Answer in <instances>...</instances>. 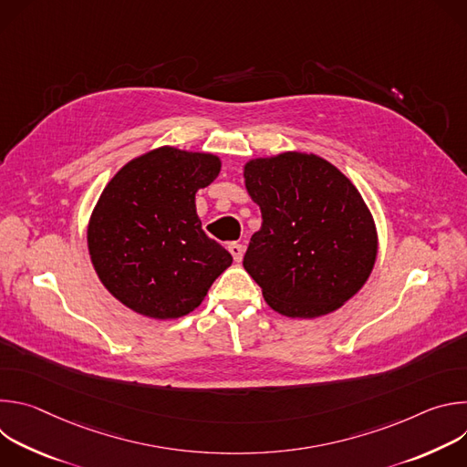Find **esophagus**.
Returning <instances> with one entry per match:
<instances>
[{"label": "esophagus", "instance_id": "34e87169", "mask_svg": "<svg viewBox=\"0 0 467 467\" xmlns=\"http://www.w3.org/2000/svg\"><path fill=\"white\" fill-rule=\"evenodd\" d=\"M229 251H231V254H233L234 262H242V256H244V247H242L240 244H236V242L229 244Z\"/></svg>", "mask_w": 467, "mask_h": 467}]
</instances>
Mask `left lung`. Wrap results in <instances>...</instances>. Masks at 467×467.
<instances>
[{
	"mask_svg": "<svg viewBox=\"0 0 467 467\" xmlns=\"http://www.w3.org/2000/svg\"><path fill=\"white\" fill-rule=\"evenodd\" d=\"M244 182L260 207L244 268L275 312L314 319L346 305L369 279L377 225L357 186L314 153L249 159Z\"/></svg>",
	"mask_w": 467,
	"mask_h": 467,
	"instance_id": "1",
	"label": "left lung"
}]
</instances>
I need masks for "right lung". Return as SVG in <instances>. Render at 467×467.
Wrapping results in <instances>:
<instances>
[{"label": "right lung", "instance_id": "right-lung-1", "mask_svg": "<svg viewBox=\"0 0 467 467\" xmlns=\"http://www.w3.org/2000/svg\"><path fill=\"white\" fill-rule=\"evenodd\" d=\"M220 170L214 153L161 146L130 159L107 182L87 244L101 285L123 306L151 319L186 316L233 264L195 211L197 190Z\"/></svg>", "mask_w": 467, "mask_h": 467}]
</instances>
